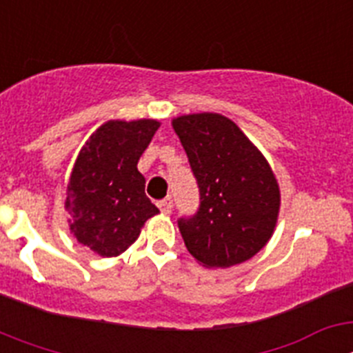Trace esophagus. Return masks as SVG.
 Instances as JSON below:
<instances>
[{
	"instance_id": "esophagus-1",
	"label": "esophagus",
	"mask_w": 353,
	"mask_h": 353,
	"mask_svg": "<svg viewBox=\"0 0 353 353\" xmlns=\"http://www.w3.org/2000/svg\"><path fill=\"white\" fill-rule=\"evenodd\" d=\"M157 207L161 208L162 214H170L171 208H173V199H171L170 196H168V198H164V199H161V201H159Z\"/></svg>"
}]
</instances>
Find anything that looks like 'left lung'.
<instances>
[{"label": "left lung", "mask_w": 353, "mask_h": 353, "mask_svg": "<svg viewBox=\"0 0 353 353\" xmlns=\"http://www.w3.org/2000/svg\"><path fill=\"white\" fill-rule=\"evenodd\" d=\"M199 189V207L179 217L187 251L210 269L249 260L272 236L279 187L244 132L215 113L173 120Z\"/></svg>", "instance_id": "left-lung-1"}]
</instances>
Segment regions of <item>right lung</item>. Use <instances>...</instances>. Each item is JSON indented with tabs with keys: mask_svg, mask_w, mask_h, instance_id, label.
Listing matches in <instances>:
<instances>
[{
	"mask_svg": "<svg viewBox=\"0 0 353 353\" xmlns=\"http://www.w3.org/2000/svg\"><path fill=\"white\" fill-rule=\"evenodd\" d=\"M155 120L108 121L86 141L67 187L65 208L77 242L101 256H118L159 214L145 194L138 161L159 129Z\"/></svg>",
	"mask_w": 353,
	"mask_h": 353,
	"instance_id": "obj_1",
	"label": "right lung"
}]
</instances>
